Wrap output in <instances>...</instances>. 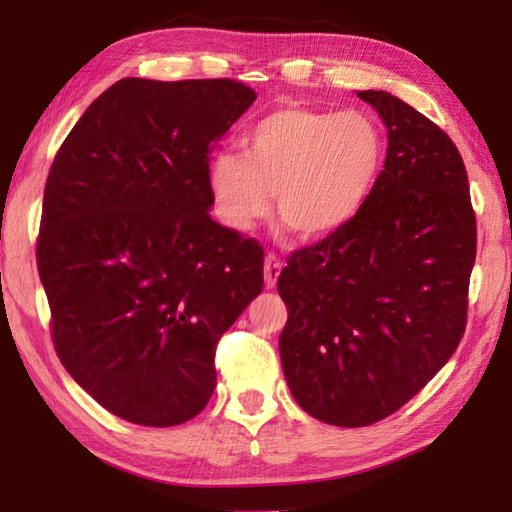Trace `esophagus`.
Returning <instances> with one entry per match:
<instances>
[{
	"label": "esophagus",
	"mask_w": 512,
	"mask_h": 512,
	"mask_svg": "<svg viewBox=\"0 0 512 512\" xmlns=\"http://www.w3.org/2000/svg\"><path fill=\"white\" fill-rule=\"evenodd\" d=\"M282 266L284 264H282L280 257L273 255V253L266 255V259H264V282H266L268 289H273L277 284V277H280V273H282Z\"/></svg>",
	"instance_id": "esophagus-1"
}]
</instances>
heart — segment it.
Here are the masks:
<instances>
[{"mask_svg": "<svg viewBox=\"0 0 512 512\" xmlns=\"http://www.w3.org/2000/svg\"><path fill=\"white\" fill-rule=\"evenodd\" d=\"M386 142L361 110L282 106L244 135V153L221 151L210 162V187L225 223L253 230L271 210L300 237L345 228L377 187Z\"/></svg>", "mask_w": 512, "mask_h": 512, "instance_id": "heart-1", "label": "heart"}]
</instances>
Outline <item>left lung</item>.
<instances>
[{
  "instance_id": "1",
  "label": "left lung",
  "mask_w": 512,
  "mask_h": 512,
  "mask_svg": "<svg viewBox=\"0 0 512 512\" xmlns=\"http://www.w3.org/2000/svg\"><path fill=\"white\" fill-rule=\"evenodd\" d=\"M357 94L388 128L375 192L345 228L293 250L277 277L291 395L336 427L388 418L445 366L465 334L476 259L456 144L393 94Z\"/></svg>"
}]
</instances>
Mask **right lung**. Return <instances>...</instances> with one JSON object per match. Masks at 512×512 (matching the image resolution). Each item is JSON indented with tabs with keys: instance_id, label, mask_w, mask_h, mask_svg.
Wrapping results in <instances>:
<instances>
[{
	"instance_id": "obj_1",
	"label": "right lung",
	"mask_w": 512,
	"mask_h": 512,
	"mask_svg": "<svg viewBox=\"0 0 512 512\" xmlns=\"http://www.w3.org/2000/svg\"><path fill=\"white\" fill-rule=\"evenodd\" d=\"M257 99L232 79H121L51 164L38 273L60 363L144 427L196 418L223 332L264 289V248L210 216V153Z\"/></svg>"
}]
</instances>
